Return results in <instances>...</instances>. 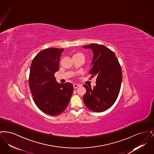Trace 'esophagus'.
Segmentation results:
<instances>
[{
  "instance_id": "1",
  "label": "esophagus",
  "mask_w": 154,
  "mask_h": 154,
  "mask_svg": "<svg viewBox=\"0 0 154 154\" xmlns=\"http://www.w3.org/2000/svg\"><path fill=\"white\" fill-rule=\"evenodd\" d=\"M79 86V85L78 84H73V87L74 89L77 88Z\"/></svg>"
}]
</instances>
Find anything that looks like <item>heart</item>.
I'll return each instance as SVG.
<instances>
[{
	"instance_id": "heart-1",
	"label": "heart",
	"mask_w": 154,
	"mask_h": 154,
	"mask_svg": "<svg viewBox=\"0 0 154 154\" xmlns=\"http://www.w3.org/2000/svg\"><path fill=\"white\" fill-rule=\"evenodd\" d=\"M77 54H81L80 53H78V54H75V55H77Z\"/></svg>"
}]
</instances>
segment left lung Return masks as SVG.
<instances>
[{
	"mask_svg": "<svg viewBox=\"0 0 154 154\" xmlns=\"http://www.w3.org/2000/svg\"><path fill=\"white\" fill-rule=\"evenodd\" d=\"M93 51L89 73L96 77V86L84 85L87 92L83 97L86 107L94 112H103L110 108L119 95L122 79L120 64L114 52L103 45L91 44L82 46Z\"/></svg>",
	"mask_w": 154,
	"mask_h": 154,
	"instance_id": "8db88e82",
	"label": "left lung"
}]
</instances>
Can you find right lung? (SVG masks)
<instances>
[{
    "mask_svg": "<svg viewBox=\"0 0 154 154\" xmlns=\"http://www.w3.org/2000/svg\"><path fill=\"white\" fill-rule=\"evenodd\" d=\"M63 48H46L32 60L29 84L33 99L38 108L50 116H58L66 109L73 92L70 82L59 84L54 74Z\"/></svg>",
    "mask_w": 154,
    "mask_h": 154,
    "instance_id": "1",
    "label": "right lung"
}]
</instances>
